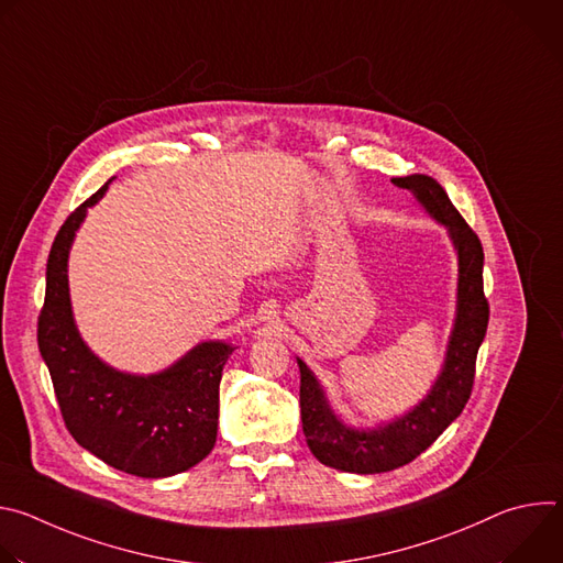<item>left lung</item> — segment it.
I'll list each match as a JSON object with an SVG mask.
<instances>
[{"mask_svg":"<svg viewBox=\"0 0 563 563\" xmlns=\"http://www.w3.org/2000/svg\"><path fill=\"white\" fill-rule=\"evenodd\" d=\"M391 183L412 191L426 211L448 227L459 256L456 316L443 369L430 394L406 417L374 430L345 426L332 412L311 369L298 358L300 419L311 454L330 467L356 474H380L415 461L463 412L472 394L476 352L484 343L490 318V305L484 294V247L450 202L445 189L423 174L391 178Z\"/></svg>","mask_w":563,"mask_h":563,"instance_id":"obj_1","label":"left lung"}]
</instances>
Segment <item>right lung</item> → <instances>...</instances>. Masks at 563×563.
Segmentation results:
<instances>
[{"instance_id":"1","label":"right lung","mask_w":563,"mask_h":563,"mask_svg":"<svg viewBox=\"0 0 563 563\" xmlns=\"http://www.w3.org/2000/svg\"><path fill=\"white\" fill-rule=\"evenodd\" d=\"M111 180L64 220L53 240L37 345L70 437L115 470L163 478L194 467L213 450L222 367L235 347L207 341L148 376L118 372L87 347L70 311L68 252L87 209Z\"/></svg>"}]
</instances>
